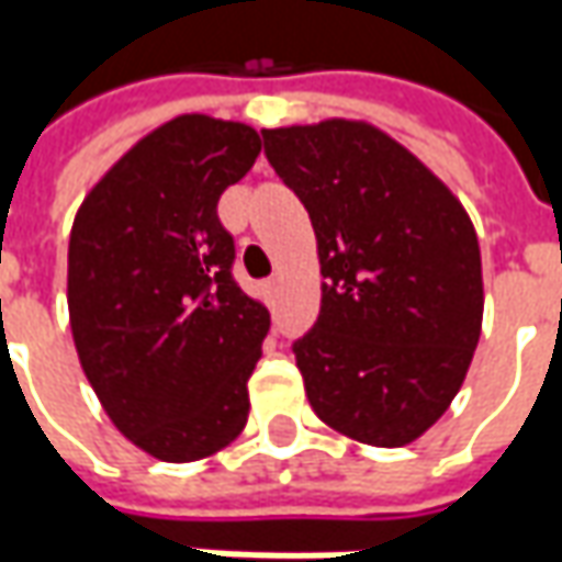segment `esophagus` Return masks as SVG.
Returning a JSON list of instances; mask_svg holds the SVG:
<instances>
[{
	"label": "esophagus",
	"mask_w": 562,
	"mask_h": 562,
	"mask_svg": "<svg viewBox=\"0 0 562 562\" xmlns=\"http://www.w3.org/2000/svg\"><path fill=\"white\" fill-rule=\"evenodd\" d=\"M262 291H266V296L274 303V296H278V291H281V281H278V278H269V281L262 284Z\"/></svg>",
	"instance_id": "obj_1"
}]
</instances>
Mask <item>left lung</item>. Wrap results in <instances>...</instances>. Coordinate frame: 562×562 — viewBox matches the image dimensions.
I'll list each match as a JSON object with an SVG mask.
<instances>
[{"instance_id": "left-lung-1", "label": "left lung", "mask_w": 562, "mask_h": 562, "mask_svg": "<svg viewBox=\"0 0 562 562\" xmlns=\"http://www.w3.org/2000/svg\"><path fill=\"white\" fill-rule=\"evenodd\" d=\"M274 175L306 205L322 310L293 340L315 416L372 447L441 419L482 335V252L460 200L366 121L262 131Z\"/></svg>"}]
</instances>
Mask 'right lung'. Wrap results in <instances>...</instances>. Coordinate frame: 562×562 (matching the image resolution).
Segmentation results:
<instances>
[{"instance_id": "right-lung-1", "label": "right lung", "mask_w": 562, "mask_h": 562, "mask_svg": "<svg viewBox=\"0 0 562 562\" xmlns=\"http://www.w3.org/2000/svg\"><path fill=\"white\" fill-rule=\"evenodd\" d=\"M262 149L240 121L181 115L105 171L68 240L83 375L121 435L165 463L234 441L269 310L237 288L218 200Z\"/></svg>"}]
</instances>
